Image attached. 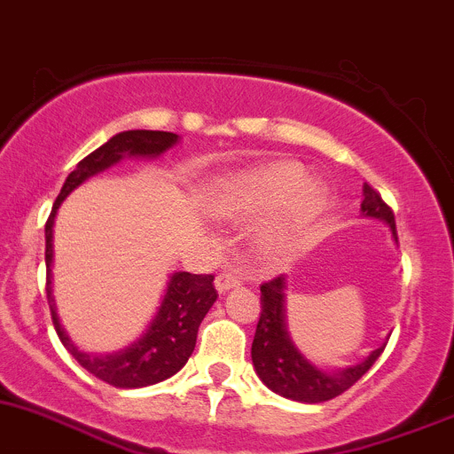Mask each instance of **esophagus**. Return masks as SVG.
<instances>
[{
  "label": "esophagus",
  "mask_w": 454,
  "mask_h": 454,
  "mask_svg": "<svg viewBox=\"0 0 454 454\" xmlns=\"http://www.w3.org/2000/svg\"><path fill=\"white\" fill-rule=\"evenodd\" d=\"M214 286H216V291L221 293V295H225L231 288L240 286V278L233 273H218L216 279H214Z\"/></svg>",
  "instance_id": "34e87169"
}]
</instances>
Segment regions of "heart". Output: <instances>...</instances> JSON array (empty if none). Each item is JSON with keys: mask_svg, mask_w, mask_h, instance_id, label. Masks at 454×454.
<instances>
[{"mask_svg": "<svg viewBox=\"0 0 454 454\" xmlns=\"http://www.w3.org/2000/svg\"><path fill=\"white\" fill-rule=\"evenodd\" d=\"M308 175L293 161H273L251 170L236 172L218 181L207 194V209L221 221H249L291 197L279 216L258 227L254 236L255 251L264 258H284L303 223L319 209L321 190L306 185Z\"/></svg>", "mask_w": 454, "mask_h": 454, "instance_id": "heart-1", "label": "heart"}]
</instances>
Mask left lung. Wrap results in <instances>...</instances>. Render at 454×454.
Listing matches in <instances>:
<instances>
[{
  "label": "left lung",
  "mask_w": 454,
  "mask_h": 454,
  "mask_svg": "<svg viewBox=\"0 0 454 454\" xmlns=\"http://www.w3.org/2000/svg\"><path fill=\"white\" fill-rule=\"evenodd\" d=\"M361 212L363 216L387 223L391 229V236L398 242L394 212L380 199V194L367 184L363 185ZM260 291L262 312L258 328H255L254 345H251V361H254L260 380L278 395L295 402H306V404L336 398L343 391H348L354 382L361 380L385 349V345L373 349L365 361L354 367L325 372V369L308 361L288 334L286 308H284V303H286V293H284L286 291V278L279 275L270 282H264Z\"/></svg>",
  "instance_id": "1"
}]
</instances>
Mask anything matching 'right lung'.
<instances>
[{
  "label": "right lung",
  "mask_w": 454,
  "mask_h": 454,
  "mask_svg": "<svg viewBox=\"0 0 454 454\" xmlns=\"http://www.w3.org/2000/svg\"><path fill=\"white\" fill-rule=\"evenodd\" d=\"M179 135L166 133V130H124L114 135L106 144L87 155L76 166V170L65 179L60 194L56 196L52 214L45 223V266H48V303L52 312L54 330L60 343L69 354L100 380L120 389H137V387L155 385L175 376L181 367L192 356L196 334H199L200 321L205 319L209 308L216 301L218 293L214 288V275H194L179 270L168 279L166 295L161 306L157 308L155 317L144 330V334L129 348L114 354H89L74 345L67 332L60 325L56 315V303L52 297V227L56 212L60 203L67 199L72 190L85 184L89 176L106 170L124 157H159L172 148Z\"/></svg>",
  "instance_id": "right-lung-1"
}]
</instances>
